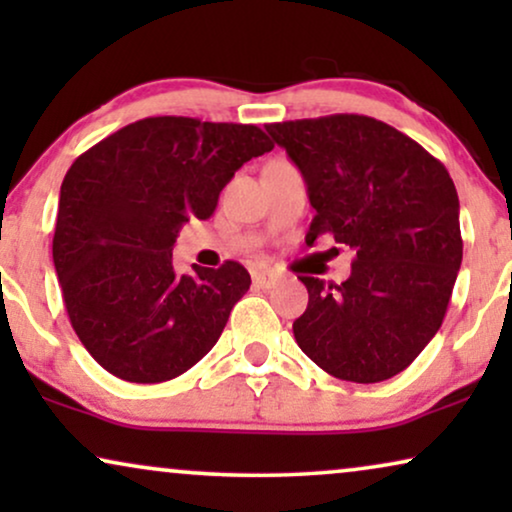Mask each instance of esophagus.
Here are the masks:
<instances>
[{
	"label": "esophagus",
	"mask_w": 512,
	"mask_h": 512,
	"mask_svg": "<svg viewBox=\"0 0 512 512\" xmlns=\"http://www.w3.org/2000/svg\"><path fill=\"white\" fill-rule=\"evenodd\" d=\"M251 277H254V284L261 286V289H270V286L275 284V279H277L275 275H270V272H261V270L254 272Z\"/></svg>",
	"instance_id": "34e87169"
}]
</instances>
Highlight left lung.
Returning <instances> with one entry per match:
<instances>
[{
    "mask_svg": "<svg viewBox=\"0 0 512 512\" xmlns=\"http://www.w3.org/2000/svg\"><path fill=\"white\" fill-rule=\"evenodd\" d=\"M303 172L314 219L356 251L342 284L300 275L310 300L298 347L328 375L382 382L410 366L443 324L461 268L459 198L450 172L415 139L359 114L265 125Z\"/></svg>",
    "mask_w": 512,
    "mask_h": 512,
    "instance_id": "1",
    "label": "left lung"
}]
</instances>
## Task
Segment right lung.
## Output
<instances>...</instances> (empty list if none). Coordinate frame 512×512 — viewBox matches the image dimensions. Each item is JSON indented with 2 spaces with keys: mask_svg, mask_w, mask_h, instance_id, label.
Wrapping results in <instances>:
<instances>
[{
  "mask_svg": "<svg viewBox=\"0 0 512 512\" xmlns=\"http://www.w3.org/2000/svg\"><path fill=\"white\" fill-rule=\"evenodd\" d=\"M275 149L256 125L153 116L81 153L60 186L53 263L83 347L111 375L156 384L216 345L249 291L244 265H193L177 275L172 247L205 221L251 158Z\"/></svg>",
  "mask_w": 512,
  "mask_h": 512,
  "instance_id": "obj_1",
  "label": "right lung"
}]
</instances>
